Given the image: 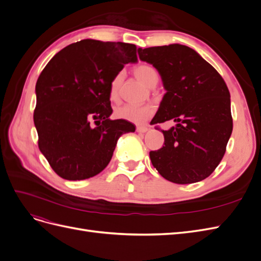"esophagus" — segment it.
I'll return each mask as SVG.
<instances>
[{"label": "esophagus", "mask_w": 261, "mask_h": 261, "mask_svg": "<svg viewBox=\"0 0 261 261\" xmlns=\"http://www.w3.org/2000/svg\"><path fill=\"white\" fill-rule=\"evenodd\" d=\"M136 130L138 133H146L148 130V127H146V126H138V127L136 128Z\"/></svg>", "instance_id": "obj_1"}]
</instances>
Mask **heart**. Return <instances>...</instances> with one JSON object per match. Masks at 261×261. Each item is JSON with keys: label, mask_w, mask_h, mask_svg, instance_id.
<instances>
[{"label": "heart", "mask_w": 261, "mask_h": 261, "mask_svg": "<svg viewBox=\"0 0 261 261\" xmlns=\"http://www.w3.org/2000/svg\"><path fill=\"white\" fill-rule=\"evenodd\" d=\"M134 75L136 76L139 82L143 83L149 88H153L159 81V75L156 70L148 64H139L134 68ZM123 82V74L118 73L114 76L111 84H110L109 96L110 99L116 101L118 99V92ZM153 114V108L149 105L145 106H133L125 105L115 110V116L120 120L127 121L134 124H143L149 117Z\"/></svg>", "instance_id": "obj_1"}]
</instances>
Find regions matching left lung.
Masks as SVG:
<instances>
[{
	"mask_svg": "<svg viewBox=\"0 0 261 261\" xmlns=\"http://www.w3.org/2000/svg\"><path fill=\"white\" fill-rule=\"evenodd\" d=\"M138 54L156 68L167 90L151 123H177L161 130L164 146L150 151L152 165L176 184L204 179L222 160L233 129L225 82L206 60L183 44L139 48Z\"/></svg>",
	"mask_w": 261,
	"mask_h": 261,
	"instance_id": "8db88e82",
	"label": "left lung"
}]
</instances>
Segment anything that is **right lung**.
<instances>
[{
    "label": "right lung",
    "mask_w": 261,
    "mask_h": 261,
    "mask_svg": "<svg viewBox=\"0 0 261 261\" xmlns=\"http://www.w3.org/2000/svg\"><path fill=\"white\" fill-rule=\"evenodd\" d=\"M136 52L135 44L85 39L55 54L39 76L34 112L38 146L62 178L99 174L111 161L117 139L135 132L130 122L110 120L109 91L124 65L137 62Z\"/></svg>",
    "instance_id": "obj_1"
}]
</instances>
